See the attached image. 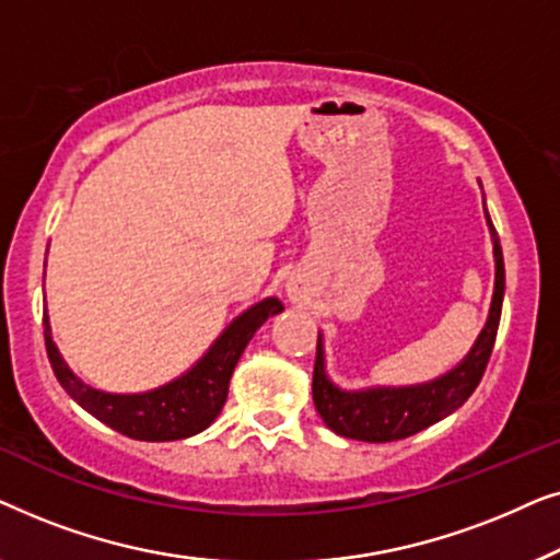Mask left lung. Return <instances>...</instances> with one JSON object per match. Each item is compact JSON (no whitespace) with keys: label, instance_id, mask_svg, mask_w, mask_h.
Masks as SVG:
<instances>
[{"label":"left lung","instance_id":"8db88e82","mask_svg":"<svg viewBox=\"0 0 560 560\" xmlns=\"http://www.w3.org/2000/svg\"><path fill=\"white\" fill-rule=\"evenodd\" d=\"M487 226L489 234H492L494 247L492 305H489L487 324L477 336V341H474L469 354L454 370H448L446 374H441V377L431 382H420V385L343 389L328 377L324 336L318 334L316 366H313V402H316L318 416L324 418V423L336 435L366 443L400 441L423 431L428 425L439 423L443 418H448L451 412L469 400L479 385L481 374L487 370L489 357H492L504 298V259L500 236L494 232L489 213Z\"/></svg>","mask_w":560,"mask_h":560}]
</instances>
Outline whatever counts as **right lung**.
<instances>
[{"label":"right lung","instance_id":"obj_1","mask_svg":"<svg viewBox=\"0 0 560 560\" xmlns=\"http://www.w3.org/2000/svg\"><path fill=\"white\" fill-rule=\"evenodd\" d=\"M280 311L282 303L278 298H265L255 303L219 334V339L188 372L148 393L119 395L86 385L60 357L52 341L48 311L43 313L45 349H48L50 366L60 387L104 425L135 441H180L206 431L219 418L236 362L257 328Z\"/></svg>","mask_w":560,"mask_h":560}]
</instances>
